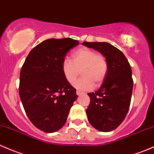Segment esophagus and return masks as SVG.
<instances>
[{
  "label": "esophagus",
  "mask_w": 154,
  "mask_h": 154,
  "mask_svg": "<svg viewBox=\"0 0 154 154\" xmlns=\"http://www.w3.org/2000/svg\"><path fill=\"white\" fill-rule=\"evenodd\" d=\"M76 93H77V95H80L81 94H82V91H80V90H77L76 91Z\"/></svg>",
  "instance_id": "34e87169"
}]
</instances>
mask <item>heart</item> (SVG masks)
<instances>
[{
    "label": "heart",
    "instance_id": "b5f03b06",
    "mask_svg": "<svg viewBox=\"0 0 154 154\" xmlns=\"http://www.w3.org/2000/svg\"><path fill=\"white\" fill-rule=\"evenodd\" d=\"M108 61L104 54L92 48L82 47L76 50L72 60L65 57L62 61V71L66 80L72 83L80 71L82 77L74 82V85L80 89L89 91L95 85H100L108 72Z\"/></svg>",
    "mask_w": 154,
    "mask_h": 154
}]
</instances>
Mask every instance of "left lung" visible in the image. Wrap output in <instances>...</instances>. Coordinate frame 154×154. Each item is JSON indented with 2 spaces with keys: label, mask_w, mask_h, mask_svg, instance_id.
Returning <instances> with one entry per match:
<instances>
[{
  "label": "left lung",
  "mask_w": 154,
  "mask_h": 154,
  "mask_svg": "<svg viewBox=\"0 0 154 154\" xmlns=\"http://www.w3.org/2000/svg\"><path fill=\"white\" fill-rule=\"evenodd\" d=\"M82 44L97 50L108 61V72L101 87L88 94L90 103L86 114L94 128L100 131H111L128 112L134 85L131 68L123 53L110 43L84 41Z\"/></svg>",
  "instance_id": "8db88e82"
}]
</instances>
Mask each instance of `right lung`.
I'll return each instance as SVG.
<instances>
[{
    "mask_svg": "<svg viewBox=\"0 0 154 154\" xmlns=\"http://www.w3.org/2000/svg\"><path fill=\"white\" fill-rule=\"evenodd\" d=\"M78 44L72 38L48 39L32 48L23 65L19 95L29 120L42 131L60 130L78 97L62 71L63 60Z\"/></svg>",
    "mask_w": 154,
    "mask_h": 154,
    "instance_id": "add662e5",
    "label": "right lung"
}]
</instances>
